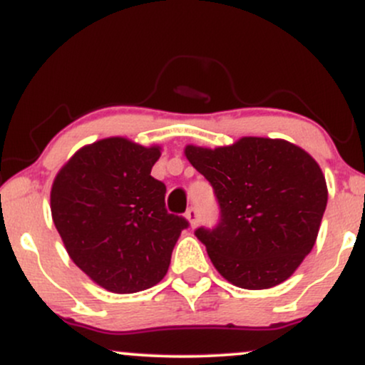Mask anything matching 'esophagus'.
Masks as SVG:
<instances>
[{
    "label": "esophagus",
    "instance_id": "esophagus-1",
    "mask_svg": "<svg viewBox=\"0 0 365 365\" xmlns=\"http://www.w3.org/2000/svg\"><path fill=\"white\" fill-rule=\"evenodd\" d=\"M184 217H186V220H187V222H190L191 227L198 226L200 215H198V212H196V208H190V210H187L186 214H184Z\"/></svg>",
    "mask_w": 365,
    "mask_h": 365
}]
</instances>
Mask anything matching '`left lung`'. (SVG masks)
Returning <instances> with one entry per match:
<instances>
[{
    "mask_svg": "<svg viewBox=\"0 0 365 365\" xmlns=\"http://www.w3.org/2000/svg\"><path fill=\"white\" fill-rule=\"evenodd\" d=\"M184 155L214 186L220 222L196 236L224 279L267 289L312 252L327 205L319 163L286 139L245 136L229 146L186 145Z\"/></svg>",
    "mask_w": 365,
    "mask_h": 365,
    "instance_id": "left-lung-1",
    "label": "left lung"
}]
</instances>
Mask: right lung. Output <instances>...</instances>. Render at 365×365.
I'll list each match as a JSON object with an SVG mask.
<instances>
[{"label":"right lung","mask_w":365,"mask_h":365,"mask_svg":"<svg viewBox=\"0 0 365 365\" xmlns=\"http://www.w3.org/2000/svg\"><path fill=\"white\" fill-rule=\"evenodd\" d=\"M158 145L112 136L86 145L53 181L51 217L73 264L106 292L148 289L169 271L186 219L167 214L151 178Z\"/></svg>","instance_id":"obj_1"}]
</instances>
